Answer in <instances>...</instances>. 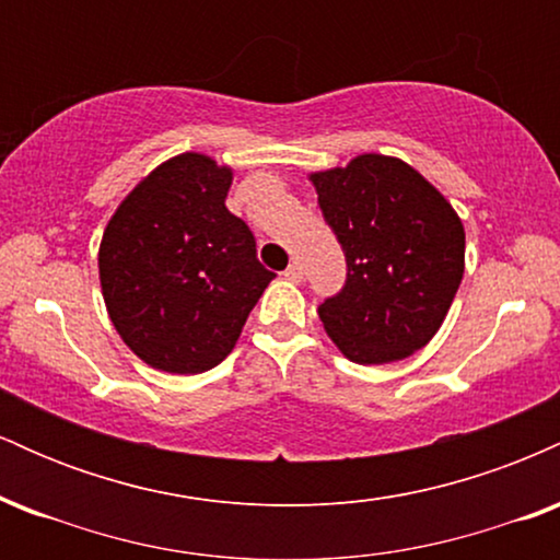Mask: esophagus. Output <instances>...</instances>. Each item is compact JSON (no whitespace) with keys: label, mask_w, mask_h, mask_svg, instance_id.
<instances>
[{"label":"esophagus","mask_w":560,"mask_h":560,"mask_svg":"<svg viewBox=\"0 0 560 560\" xmlns=\"http://www.w3.org/2000/svg\"><path fill=\"white\" fill-rule=\"evenodd\" d=\"M284 276H287L289 281H302V262L300 260L289 262V268L284 271Z\"/></svg>","instance_id":"34e87169"}]
</instances>
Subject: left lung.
I'll return each mask as SVG.
<instances>
[{"instance_id": "obj_1", "label": "left lung", "mask_w": 560, "mask_h": 560, "mask_svg": "<svg viewBox=\"0 0 560 560\" xmlns=\"http://www.w3.org/2000/svg\"><path fill=\"white\" fill-rule=\"evenodd\" d=\"M311 182L347 260L345 287L318 305L326 334L352 363L413 355L442 326L464 279V223L397 158L361 155Z\"/></svg>"}]
</instances>
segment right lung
I'll list each match as a JSON object with an SVG mask.
<instances>
[{
  "label": "right lung",
  "instance_id": "right-lung-1",
  "mask_svg": "<svg viewBox=\"0 0 560 560\" xmlns=\"http://www.w3.org/2000/svg\"><path fill=\"white\" fill-rule=\"evenodd\" d=\"M231 171L186 152L128 195L100 244L107 313L152 369L202 374L234 350L276 273L247 223L229 213Z\"/></svg>",
  "mask_w": 560,
  "mask_h": 560
}]
</instances>
